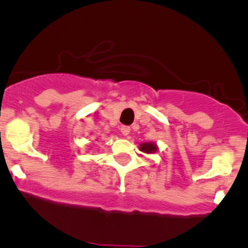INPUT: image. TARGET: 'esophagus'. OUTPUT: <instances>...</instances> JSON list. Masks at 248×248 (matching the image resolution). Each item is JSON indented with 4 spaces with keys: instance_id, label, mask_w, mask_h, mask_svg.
Here are the masks:
<instances>
[{
    "instance_id": "obj_1",
    "label": "esophagus",
    "mask_w": 248,
    "mask_h": 248,
    "mask_svg": "<svg viewBox=\"0 0 248 248\" xmlns=\"http://www.w3.org/2000/svg\"><path fill=\"white\" fill-rule=\"evenodd\" d=\"M121 132L124 135V136H127V135L130 134V127H129V126H125V125H123V126L121 127Z\"/></svg>"
}]
</instances>
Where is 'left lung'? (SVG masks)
<instances>
[{
    "label": "left lung",
    "instance_id": "1",
    "mask_svg": "<svg viewBox=\"0 0 248 248\" xmlns=\"http://www.w3.org/2000/svg\"><path fill=\"white\" fill-rule=\"evenodd\" d=\"M157 145L156 143H153V142H145V143H141L140 144V150L145 154H154V153L157 152Z\"/></svg>",
    "mask_w": 248,
    "mask_h": 248
}]
</instances>
